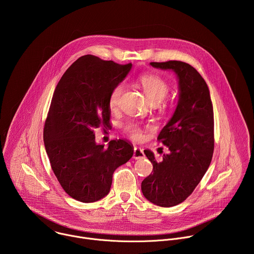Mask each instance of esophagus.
I'll list each match as a JSON object with an SVG mask.
<instances>
[{
	"mask_svg": "<svg viewBox=\"0 0 254 254\" xmlns=\"http://www.w3.org/2000/svg\"><path fill=\"white\" fill-rule=\"evenodd\" d=\"M144 157V154H143V150L138 148V147H134L133 148V159H141Z\"/></svg>",
	"mask_w": 254,
	"mask_h": 254,
	"instance_id": "obj_1",
	"label": "esophagus"
}]
</instances>
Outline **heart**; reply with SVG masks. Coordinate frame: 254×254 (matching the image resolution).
Instances as JSON below:
<instances>
[{
    "label": "heart",
    "instance_id": "obj_1",
    "mask_svg": "<svg viewBox=\"0 0 254 254\" xmlns=\"http://www.w3.org/2000/svg\"><path fill=\"white\" fill-rule=\"evenodd\" d=\"M138 82L142 87L144 94L148 97L150 102H160L165 98L170 90L169 84L161 76L154 73H144L138 77ZM124 83L120 82L116 84L108 95V106L115 108L119 102V99L124 91ZM124 130L132 138H139L141 135V129L138 125L134 123H127L124 126Z\"/></svg>",
    "mask_w": 254,
    "mask_h": 254
}]
</instances>
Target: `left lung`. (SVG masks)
<instances>
[{
    "label": "left lung",
    "mask_w": 254,
    "mask_h": 254,
    "mask_svg": "<svg viewBox=\"0 0 254 254\" xmlns=\"http://www.w3.org/2000/svg\"><path fill=\"white\" fill-rule=\"evenodd\" d=\"M151 65L176 72L180 96L172 119L158 135L169 154L157 162L151 151H143L153 164V172L141 182V192L158 206L172 207L193 193L210 166L214 151L213 105L207 83L190 64L170 60Z\"/></svg>",
    "instance_id": "left-lung-1"
}]
</instances>
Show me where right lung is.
Wrapping results in <instances>:
<instances>
[{
	"instance_id": "1",
	"label": "right lung",
	"mask_w": 254,
	"mask_h": 254,
	"mask_svg": "<svg viewBox=\"0 0 254 254\" xmlns=\"http://www.w3.org/2000/svg\"><path fill=\"white\" fill-rule=\"evenodd\" d=\"M130 68L131 63L85 55L65 71L53 93L43 132L45 149L61 187L77 201L106 196L116 169L132 157L127 140L113 139L104 149L93 133L94 128L110 127L108 95Z\"/></svg>"
}]
</instances>
